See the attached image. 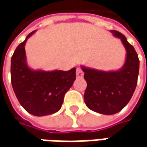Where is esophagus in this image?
Wrapping results in <instances>:
<instances>
[{
	"label": "esophagus",
	"mask_w": 147,
	"mask_h": 147,
	"mask_svg": "<svg viewBox=\"0 0 147 147\" xmlns=\"http://www.w3.org/2000/svg\"><path fill=\"white\" fill-rule=\"evenodd\" d=\"M76 76L77 78H82L83 76V71L80 67H78L76 70Z\"/></svg>",
	"instance_id": "esophagus-1"
}]
</instances>
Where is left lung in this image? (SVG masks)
Wrapping results in <instances>:
<instances>
[{
  "mask_svg": "<svg viewBox=\"0 0 147 147\" xmlns=\"http://www.w3.org/2000/svg\"><path fill=\"white\" fill-rule=\"evenodd\" d=\"M110 32L121 39L127 51L126 61L119 70L105 72L82 66L88 86L84 100L90 110L103 115H114L129 102L137 87L139 73L138 55L124 35Z\"/></svg>",
  "mask_w": 147,
  "mask_h": 147,
  "instance_id": "8db88e82",
  "label": "left lung"
}]
</instances>
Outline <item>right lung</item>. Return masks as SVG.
Masks as SVG:
<instances>
[{"label":"right lung","instance_id":"1","mask_svg":"<svg viewBox=\"0 0 147 147\" xmlns=\"http://www.w3.org/2000/svg\"><path fill=\"white\" fill-rule=\"evenodd\" d=\"M34 32L17 47L11 57V83L16 97L26 111L35 116H45L61 108L65 93L76 79V69L48 72L29 69L24 46Z\"/></svg>","mask_w":147,"mask_h":147}]
</instances>
